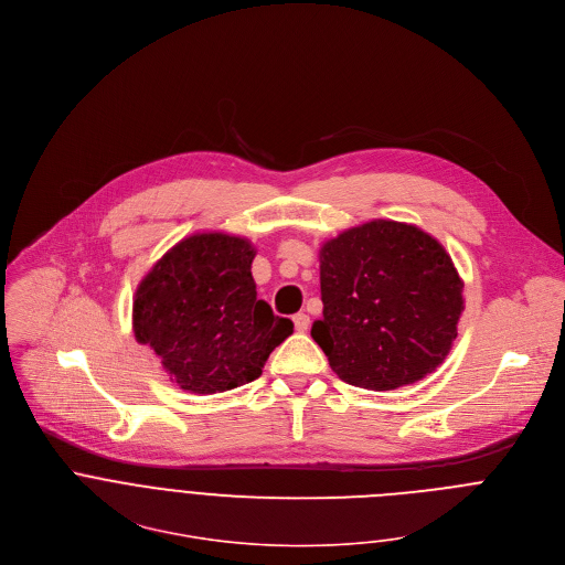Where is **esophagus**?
<instances>
[{
  "mask_svg": "<svg viewBox=\"0 0 565 565\" xmlns=\"http://www.w3.org/2000/svg\"><path fill=\"white\" fill-rule=\"evenodd\" d=\"M292 323H295V330H297V332H306L308 326H310V317H308L306 312H297V315L292 317Z\"/></svg>",
  "mask_w": 565,
  "mask_h": 565,
  "instance_id": "34e87169",
  "label": "esophagus"
}]
</instances>
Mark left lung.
Instances as JSON below:
<instances>
[{
    "label": "left lung",
    "mask_w": 565,
    "mask_h": 565,
    "mask_svg": "<svg viewBox=\"0 0 565 565\" xmlns=\"http://www.w3.org/2000/svg\"><path fill=\"white\" fill-rule=\"evenodd\" d=\"M323 317L312 339L350 386L395 391L437 370L457 339L463 281L422 228L372 220L319 250Z\"/></svg>",
    "instance_id": "1"
}]
</instances>
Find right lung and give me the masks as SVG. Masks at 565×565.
<instances>
[{"label": "right lung", "mask_w": 565, "mask_h": 565, "mask_svg": "<svg viewBox=\"0 0 565 565\" xmlns=\"http://www.w3.org/2000/svg\"><path fill=\"white\" fill-rule=\"evenodd\" d=\"M257 250L246 237L195 233L174 244L132 297L135 339L185 393L215 395L250 384L292 321L257 299Z\"/></svg>", "instance_id": "1"}]
</instances>
